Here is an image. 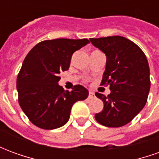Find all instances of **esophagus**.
Masks as SVG:
<instances>
[{
    "label": "esophagus",
    "mask_w": 159,
    "mask_h": 159,
    "mask_svg": "<svg viewBox=\"0 0 159 159\" xmlns=\"http://www.w3.org/2000/svg\"><path fill=\"white\" fill-rule=\"evenodd\" d=\"M93 97H94V93H93V92L89 91V99H93Z\"/></svg>",
    "instance_id": "1"
}]
</instances>
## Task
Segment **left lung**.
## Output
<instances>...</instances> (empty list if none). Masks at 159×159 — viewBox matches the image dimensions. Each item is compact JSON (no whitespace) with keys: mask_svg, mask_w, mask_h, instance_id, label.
<instances>
[{"mask_svg":"<svg viewBox=\"0 0 159 159\" xmlns=\"http://www.w3.org/2000/svg\"><path fill=\"white\" fill-rule=\"evenodd\" d=\"M107 56L100 85H109L107 96L95 93L104 108L95 114L101 125L118 128L129 123L143 109L150 91V69L143 51L130 40L120 36L90 38Z\"/></svg>","mask_w":159,"mask_h":159,"instance_id":"8db88e82","label":"left lung"}]
</instances>
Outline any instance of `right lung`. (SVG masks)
Here are the masks:
<instances>
[{
  "instance_id": "1",
  "label": "right lung",
  "mask_w": 159,
  "mask_h": 159,
  "mask_svg": "<svg viewBox=\"0 0 159 159\" xmlns=\"http://www.w3.org/2000/svg\"><path fill=\"white\" fill-rule=\"evenodd\" d=\"M88 43V39L46 40L27 54L17 77V90L19 106L34 125L43 129L62 127L73 104L89 96L82 85L69 92L58 83L60 72L69 69L73 52Z\"/></svg>"
}]
</instances>
